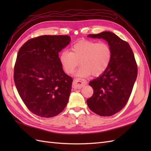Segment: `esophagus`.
Listing matches in <instances>:
<instances>
[{"instance_id":"34e87169","label":"esophagus","mask_w":151,"mask_h":151,"mask_svg":"<svg viewBox=\"0 0 151 151\" xmlns=\"http://www.w3.org/2000/svg\"><path fill=\"white\" fill-rule=\"evenodd\" d=\"M73 86L76 89H81L83 86L87 84V81L83 78H76L73 81Z\"/></svg>"}]
</instances>
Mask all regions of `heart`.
<instances>
[{"label":"heart","instance_id":"heart-1","mask_svg":"<svg viewBox=\"0 0 151 151\" xmlns=\"http://www.w3.org/2000/svg\"><path fill=\"white\" fill-rule=\"evenodd\" d=\"M70 50L71 52L64 50L60 54L61 65L67 74L75 71L81 62L82 65L76 71V76H99L108 69L111 62L112 50L106 43L82 40L74 44Z\"/></svg>","mask_w":151,"mask_h":151}]
</instances>
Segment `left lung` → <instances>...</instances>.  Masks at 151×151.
Here are the masks:
<instances>
[{"mask_svg": "<svg viewBox=\"0 0 151 151\" xmlns=\"http://www.w3.org/2000/svg\"><path fill=\"white\" fill-rule=\"evenodd\" d=\"M88 37L106 41L111 48L112 59L108 69L89 82L93 94L87 104L96 114L111 116L125 106L132 93L137 75L135 58L129 44L110 32Z\"/></svg>", "mask_w": 151, "mask_h": 151, "instance_id": "left-lung-1", "label": "left lung"}]
</instances>
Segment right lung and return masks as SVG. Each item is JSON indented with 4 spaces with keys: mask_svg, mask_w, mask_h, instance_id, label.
<instances>
[{
    "mask_svg": "<svg viewBox=\"0 0 151 151\" xmlns=\"http://www.w3.org/2000/svg\"><path fill=\"white\" fill-rule=\"evenodd\" d=\"M70 41L67 35H45L28 40L19 50L14 82L28 110L52 117L65 108L73 79L63 71L58 53Z\"/></svg>",
    "mask_w": 151,
    "mask_h": 151,
    "instance_id": "1",
    "label": "right lung"
}]
</instances>
